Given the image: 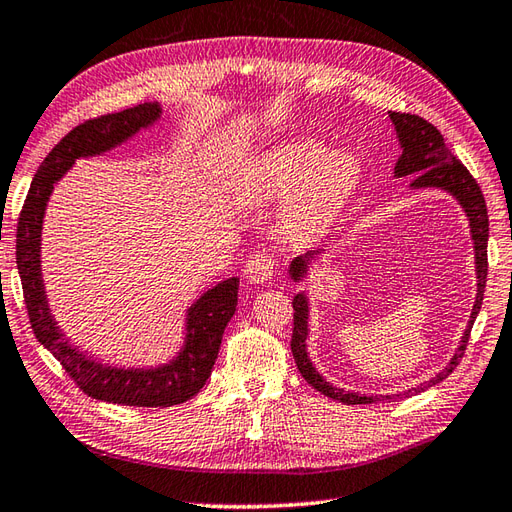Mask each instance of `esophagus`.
<instances>
[{"label":"esophagus","mask_w":512,"mask_h":512,"mask_svg":"<svg viewBox=\"0 0 512 512\" xmlns=\"http://www.w3.org/2000/svg\"><path fill=\"white\" fill-rule=\"evenodd\" d=\"M274 274V258L267 252H256L247 258L245 278L249 283H267Z\"/></svg>","instance_id":"esophagus-1"}]
</instances>
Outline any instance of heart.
Listing matches in <instances>:
<instances>
[{
  "label": "heart",
  "mask_w": 512,
  "mask_h": 512,
  "mask_svg": "<svg viewBox=\"0 0 512 512\" xmlns=\"http://www.w3.org/2000/svg\"><path fill=\"white\" fill-rule=\"evenodd\" d=\"M360 181V161L347 150L331 152L320 141H291L247 165L236 185L243 205L276 203L294 196L287 232L294 238L316 236L333 223Z\"/></svg>",
  "instance_id": "b5f03b06"
}]
</instances>
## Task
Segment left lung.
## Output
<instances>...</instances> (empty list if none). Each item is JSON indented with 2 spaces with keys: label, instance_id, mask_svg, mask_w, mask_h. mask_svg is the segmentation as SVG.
<instances>
[{
  "label": "left lung",
  "instance_id": "left-lung-1",
  "mask_svg": "<svg viewBox=\"0 0 512 512\" xmlns=\"http://www.w3.org/2000/svg\"><path fill=\"white\" fill-rule=\"evenodd\" d=\"M389 117L402 143V156L398 159V163H395V176H398V179L400 176H413V183H411L413 187H440V190L451 192L464 207L468 221H471V234L475 241L477 296H475L471 320H468V329L464 331L460 349L455 351V356L451 358V362H448V367L442 373H437V378L429 380L426 384H420L417 389H409V393H420L429 387V384L433 387V384L448 378L464 358L468 338H471L473 322L479 314V309H482V300H484V287H486V274H488V254H486L488 252V212H486L484 194L479 190L473 174L468 172L464 168V163L446 148L444 137L433 123L417 117V114H406V112H391ZM318 254L320 252L298 256L289 267L291 278L300 280L302 274H307V263ZM291 305H294L291 353H294L300 375L311 384V387L320 391L322 395H327V398L338 400L342 404H375L380 400L384 402V400L400 398V395H364V393H351V391H342L338 387H331V384L322 378L314 367H311V362L307 358V344H305L307 342V296L296 294ZM409 393H402V395H409Z\"/></svg>",
  "mask_w": 512,
  "mask_h": 512
}]
</instances>
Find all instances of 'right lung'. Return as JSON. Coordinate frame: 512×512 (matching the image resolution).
Masks as SVG:
<instances>
[{
    "mask_svg": "<svg viewBox=\"0 0 512 512\" xmlns=\"http://www.w3.org/2000/svg\"><path fill=\"white\" fill-rule=\"evenodd\" d=\"M159 114V103H139L121 112L86 119L72 128L39 165L17 218V269L22 278L28 320L37 340L90 398L125 406H148V409L187 402L203 389L221 349L223 331L236 311L238 278L218 283L187 309V342L174 362L148 371L110 369L70 347L52 320L44 283H41L39 238L52 185L66 174L75 159L114 148L130 139L139 128L159 119Z\"/></svg>",
    "mask_w": 512,
    "mask_h": 512,
    "instance_id": "1",
    "label": "right lung"
}]
</instances>
